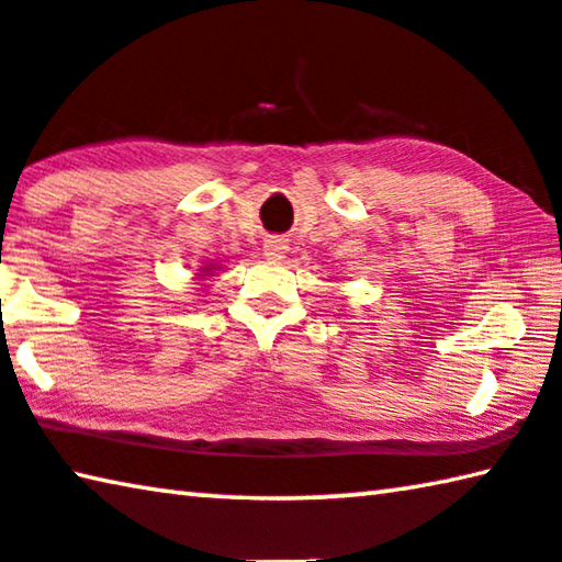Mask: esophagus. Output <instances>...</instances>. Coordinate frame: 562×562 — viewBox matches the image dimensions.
Here are the masks:
<instances>
[{
    "label": "esophagus",
    "mask_w": 562,
    "mask_h": 562,
    "mask_svg": "<svg viewBox=\"0 0 562 562\" xmlns=\"http://www.w3.org/2000/svg\"><path fill=\"white\" fill-rule=\"evenodd\" d=\"M263 254H266V258H271V261H281V258H286V254H289V240L279 238V236L266 238Z\"/></svg>",
    "instance_id": "esophagus-1"
}]
</instances>
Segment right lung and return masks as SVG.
<instances>
[{"label":"right lung","mask_w":562,"mask_h":562,"mask_svg":"<svg viewBox=\"0 0 562 562\" xmlns=\"http://www.w3.org/2000/svg\"><path fill=\"white\" fill-rule=\"evenodd\" d=\"M213 269H215V266H211V263H209V266H203V269H201V271H203V276H213V273H211Z\"/></svg>","instance_id":"right-lung-1"}]
</instances>
